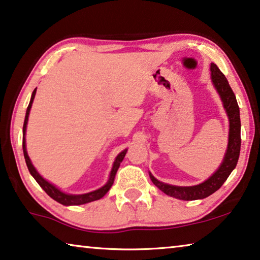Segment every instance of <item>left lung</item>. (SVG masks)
<instances>
[{
  "instance_id": "8db88e82",
  "label": "left lung",
  "mask_w": 260,
  "mask_h": 260,
  "mask_svg": "<svg viewBox=\"0 0 260 260\" xmlns=\"http://www.w3.org/2000/svg\"><path fill=\"white\" fill-rule=\"evenodd\" d=\"M211 80L214 88L219 93L229 119L228 146H226L224 157L220 167L208 179L198 185H193V186H176V185L162 183L158 179H156L151 175V172H149V177L154 185H156L166 194L179 200H199L213 194L223 185L229 175L232 174V171L236 168L238 157H240L241 119L236 96L230 88L225 76L221 73L215 63H211Z\"/></svg>"
}]
</instances>
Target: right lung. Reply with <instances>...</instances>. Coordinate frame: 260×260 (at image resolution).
I'll use <instances>...</instances> for the list:
<instances>
[{"label": "right lung", "instance_id": "1", "mask_svg": "<svg viewBox=\"0 0 260 260\" xmlns=\"http://www.w3.org/2000/svg\"><path fill=\"white\" fill-rule=\"evenodd\" d=\"M36 91H37V89H35L34 92H32L31 101H30V104H28V106H27L26 114H25V120H24V125H23V152H24V158H25L26 166H27L28 171H30L31 176L34 177V178L36 179V182L40 185V187L43 188L44 191L46 192L47 194L52 198V199H54L55 201H57V203L61 204V205H64V206H78V205H84V204L91 203V201H94V200H100L101 198L104 197L106 193L109 192V189L113 185L115 174H117L118 169H119V167H120V163L122 162L123 157H125L127 149L122 150L121 152H119L117 157H115L114 162H113V166H112V169H111V172H110V176H109V180H108V182H106V184L104 185V186H102L101 188H98V189H94V191H92V192L84 193V194H69V193L62 192L60 188H57L55 185H53L52 183H49L48 180L45 179L44 177L41 176L38 171H37V169L34 167V164H32L31 159H30V157H28V155H27L25 134H26L28 114H30V110L32 108V103H34V100H35Z\"/></svg>", "mask_w": 260, "mask_h": 260}]
</instances>
